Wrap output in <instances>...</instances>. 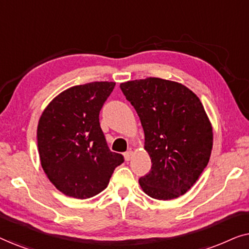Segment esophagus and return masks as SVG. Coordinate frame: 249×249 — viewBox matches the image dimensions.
Instances as JSON below:
<instances>
[{"label": "esophagus", "instance_id": "1", "mask_svg": "<svg viewBox=\"0 0 249 249\" xmlns=\"http://www.w3.org/2000/svg\"><path fill=\"white\" fill-rule=\"evenodd\" d=\"M132 154H134V152H132V151H127V152H125V153H124V159H125V161H129V160L131 159Z\"/></svg>", "mask_w": 249, "mask_h": 249}]
</instances>
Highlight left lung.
I'll list each match as a JSON object with an SVG mask.
<instances>
[{"instance_id":"obj_1","label":"left lung","mask_w":249,"mask_h":249,"mask_svg":"<svg viewBox=\"0 0 249 249\" xmlns=\"http://www.w3.org/2000/svg\"><path fill=\"white\" fill-rule=\"evenodd\" d=\"M135 107L152 160L139 185L149 197L169 200L183 195L198 180L213 146L212 124L202 102L176 81L149 77L120 85Z\"/></svg>"}]
</instances>
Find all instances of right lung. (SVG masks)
<instances>
[{"instance_id":"obj_1","label":"right lung","mask_w":249,"mask_h":249,"mask_svg":"<svg viewBox=\"0 0 249 249\" xmlns=\"http://www.w3.org/2000/svg\"><path fill=\"white\" fill-rule=\"evenodd\" d=\"M115 83L94 81L57 95L37 127L40 164L64 195L86 199L108 185L124 156L111 152L100 125V111Z\"/></svg>"}]
</instances>
